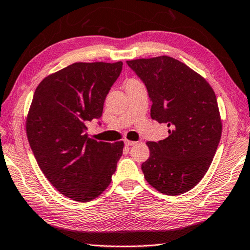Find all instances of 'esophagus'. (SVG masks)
I'll return each mask as SVG.
<instances>
[{
	"mask_svg": "<svg viewBox=\"0 0 250 250\" xmlns=\"http://www.w3.org/2000/svg\"><path fill=\"white\" fill-rule=\"evenodd\" d=\"M135 141H130V140H125V145L126 146H134L135 145Z\"/></svg>",
	"mask_w": 250,
	"mask_h": 250,
	"instance_id": "esophagus-1",
	"label": "esophagus"
}]
</instances>
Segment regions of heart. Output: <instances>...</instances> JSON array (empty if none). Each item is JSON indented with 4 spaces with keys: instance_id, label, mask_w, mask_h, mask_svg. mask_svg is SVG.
Segmentation results:
<instances>
[{
    "instance_id": "1",
    "label": "heart",
    "mask_w": 250,
    "mask_h": 250,
    "mask_svg": "<svg viewBox=\"0 0 250 250\" xmlns=\"http://www.w3.org/2000/svg\"><path fill=\"white\" fill-rule=\"evenodd\" d=\"M134 82H138V80H135V79H130V80H128V82H126V83H134Z\"/></svg>"
}]
</instances>
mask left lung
I'll return each mask as SVG.
<instances>
[{
	"label": "left lung",
	"instance_id": "left-lung-1",
	"mask_svg": "<svg viewBox=\"0 0 250 250\" xmlns=\"http://www.w3.org/2000/svg\"><path fill=\"white\" fill-rule=\"evenodd\" d=\"M145 83L151 118L168 126V137L146 142L141 168L147 183L166 195L192 189L206 174L222 137L217 99L204 77L170 56L126 61Z\"/></svg>",
	"mask_w": 250,
	"mask_h": 250
}]
</instances>
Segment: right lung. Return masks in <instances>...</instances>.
Returning <instances> with one entry per match:
<instances>
[{
	"label": "right lung",
	"instance_id": "right-lung-1",
	"mask_svg": "<svg viewBox=\"0 0 250 250\" xmlns=\"http://www.w3.org/2000/svg\"><path fill=\"white\" fill-rule=\"evenodd\" d=\"M122 62H75L37 86L26 118V134L40 168L58 192L89 202L108 188L124 150L89 138L87 122L103 115Z\"/></svg>",
	"mask_w": 250,
	"mask_h": 250
}]
</instances>
